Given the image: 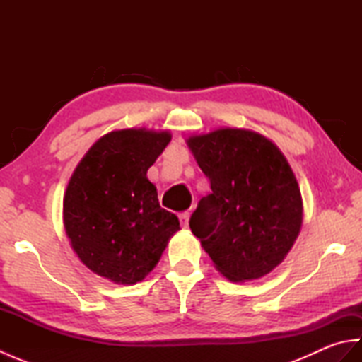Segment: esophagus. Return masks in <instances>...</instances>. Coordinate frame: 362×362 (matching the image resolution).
Listing matches in <instances>:
<instances>
[{"mask_svg": "<svg viewBox=\"0 0 362 362\" xmlns=\"http://www.w3.org/2000/svg\"><path fill=\"white\" fill-rule=\"evenodd\" d=\"M189 216H191L189 211H183V213L179 214V219H180L182 227H185V228L188 227V224H189Z\"/></svg>", "mask_w": 362, "mask_h": 362, "instance_id": "34e87169", "label": "esophagus"}]
</instances>
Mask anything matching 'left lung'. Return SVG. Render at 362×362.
<instances>
[{"mask_svg": "<svg viewBox=\"0 0 362 362\" xmlns=\"http://www.w3.org/2000/svg\"><path fill=\"white\" fill-rule=\"evenodd\" d=\"M187 143L211 187L189 219L191 232L226 279L269 274L302 227V194L288 160L266 136L244 129H218Z\"/></svg>", "mask_w": 362, "mask_h": 362, "instance_id": "8db88e82", "label": "left lung"}]
</instances>
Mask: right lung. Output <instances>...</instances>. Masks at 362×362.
I'll list each match as a JSON object with an SVG mask.
<instances>
[{"instance_id": "right-lung-1", "label": "right lung", "mask_w": 362, "mask_h": 362, "mask_svg": "<svg viewBox=\"0 0 362 362\" xmlns=\"http://www.w3.org/2000/svg\"><path fill=\"white\" fill-rule=\"evenodd\" d=\"M169 141V132L113 130L91 146L66 187L64 224L71 247L90 271L113 283L141 281L180 230L146 177Z\"/></svg>"}]
</instances>
